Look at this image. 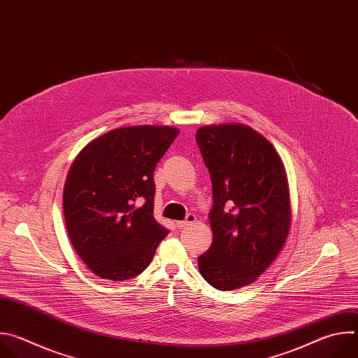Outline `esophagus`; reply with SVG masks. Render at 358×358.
Masks as SVG:
<instances>
[{
	"label": "esophagus",
	"instance_id": "34e87169",
	"mask_svg": "<svg viewBox=\"0 0 358 358\" xmlns=\"http://www.w3.org/2000/svg\"><path fill=\"white\" fill-rule=\"evenodd\" d=\"M195 220H196V217H195L194 214H188L184 221H177V222H176V227H177L178 229H182V228L191 225L192 222H195Z\"/></svg>",
	"mask_w": 358,
	"mask_h": 358
}]
</instances>
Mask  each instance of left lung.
<instances>
[{
	"mask_svg": "<svg viewBox=\"0 0 358 358\" xmlns=\"http://www.w3.org/2000/svg\"><path fill=\"white\" fill-rule=\"evenodd\" d=\"M195 140L211 176L214 234L198 268L215 289L234 290L257 280L287 238L285 169L273 145L245 124L203 126Z\"/></svg>",
	"mask_w": 358,
	"mask_h": 358,
	"instance_id": "8db88e82",
	"label": "left lung"
}]
</instances>
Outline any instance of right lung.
Listing matches in <instances>:
<instances>
[{
    "instance_id": "1",
    "label": "right lung",
    "mask_w": 358,
    "mask_h": 358,
    "mask_svg": "<svg viewBox=\"0 0 358 358\" xmlns=\"http://www.w3.org/2000/svg\"><path fill=\"white\" fill-rule=\"evenodd\" d=\"M178 130L133 126L90 141L75 159L64 189L71 242L99 278L140 275L169 229L155 211V170Z\"/></svg>"
}]
</instances>
